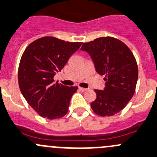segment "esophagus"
Returning a JSON list of instances; mask_svg holds the SVG:
<instances>
[{
	"label": "esophagus",
	"mask_w": 157,
	"mask_h": 157,
	"mask_svg": "<svg viewBox=\"0 0 157 157\" xmlns=\"http://www.w3.org/2000/svg\"><path fill=\"white\" fill-rule=\"evenodd\" d=\"M79 90H80V91H82V92H85V91H87V89H86V88H83V87H79Z\"/></svg>",
	"instance_id": "obj_1"
}]
</instances>
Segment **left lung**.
Instances as JSON below:
<instances>
[{
  "label": "left lung",
  "instance_id": "obj_1",
  "mask_svg": "<svg viewBox=\"0 0 157 157\" xmlns=\"http://www.w3.org/2000/svg\"><path fill=\"white\" fill-rule=\"evenodd\" d=\"M81 50L90 54L96 71L105 75L104 90H95L97 98L91 108L101 117L119 113L132 98L138 77L136 59L120 40L103 37L83 43Z\"/></svg>",
  "mask_w": 157,
  "mask_h": 157
}]
</instances>
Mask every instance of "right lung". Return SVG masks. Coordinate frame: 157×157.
Here are the masks:
<instances>
[{"mask_svg":"<svg viewBox=\"0 0 157 157\" xmlns=\"http://www.w3.org/2000/svg\"><path fill=\"white\" fill-rule=\"evenodd\" d=\"M81 44L49 36L33 41L25 49L18 70L19 89L42 117L62 118L68 111L71 98L78 87L63 86L53 77Z\"/></svg>","mask_w":157,"mask_h":157,"instance_id":"1","label":"right lung"}]
</instances>
